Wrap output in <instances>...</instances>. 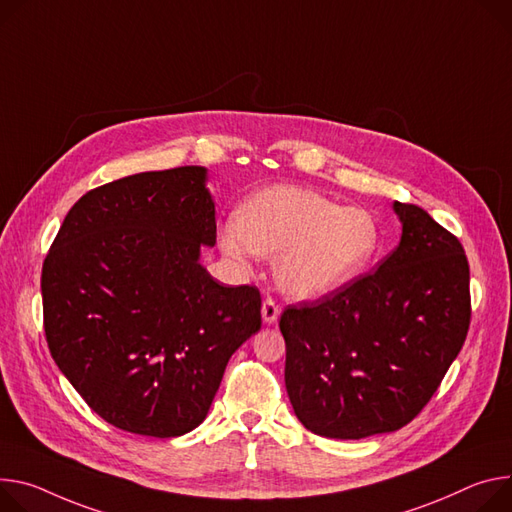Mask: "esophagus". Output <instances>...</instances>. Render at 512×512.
Segmentation results:
<instances>
[{
    "label": "esophagus",
    "instance_id": "34e87169",
    "mask_svg": "<svg viewBox=\"0 0 512 512\" xmlns=\"http://www.w3.org/2000/svg\"><path fill=\"white\" fill-rule=\"evenodd\" d=\"M280 312H282V306L277 304L273 298H265L263 300V306H261V316L267 324H273L277 318H280Z\"/></svg>",
    "mask_w": 512,
    "mask_h": 512
}]
</instances>
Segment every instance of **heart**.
I'll list each match as a JSON object with an SVG mask.
<instances>
[{
  "label": "heart",
  "instance_id": "obj_1",
  "mask_svg": "<svg viewBox=\"0 0 512 512\" xmlns=\"http://www.w3.org/2000/svg\"><path fill=\"white\" fill-rule=\"evenodd\" d=\"M226 257L245 261L253 251L275 257V277L296 298H320L351 280L380 249V226L369 210L294 185H271L253 194L237 224L218 232Z\"/></svg>",
  "mask_w": 512,
  "mask_h": 512
}]
</instances>
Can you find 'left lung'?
<instances>
[{"label": "left lung", "instance_id": "8db88e82", "mask_svg": "<svg viewBox=\"0 0 512 512\" xmlns=\"http://www.w3.org/2000/svg\"><path fill=\"white\" fill-rule=\"evenodd\" d=\"M400 245L347 286L290 304L286 390L320 437L363 439L408 425L466 341L470 265L459 239L423 208L394 202Z\"/></svg>", "mask_w": 512, "mask_h": 512}]
</instances>
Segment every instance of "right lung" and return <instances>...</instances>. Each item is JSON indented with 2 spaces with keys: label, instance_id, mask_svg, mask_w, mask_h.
Returning a JSON list of instances; mask_svg holds the SVG:
<instances>
[{
  "label": "right lung",
  "instance_id": "add662e5",
  "mask_svg": "<svg viewBox=\"0 0 512 512\" xmlns=\"http://www.w3.org/2000/svg\"><path fill=\"white\" fill-rule=\"evenodd\" d=\"M198 165L136 173L81 196L42 263L44 335L87 406L116 429L179 437L208 414L226 363L261 329L255 286L200 265L216 243Z\"/></svg>",
  "mask_w": 512,
  "mask_h": 512
}]
</instances>
